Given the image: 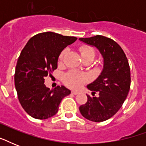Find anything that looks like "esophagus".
<instances>
[{
  "instance_id": "obj_1",
  "label": "esophagus",
  "mask_w": 146,
  "mask_h": 146,
  "mask_svg": "<svg viewBox=\"0 0 146 146\" xmlns=\"http://www.w3.org/2000/svg\"><path fill=\"white\" fill-rule=\"evenodd\" d=\"M71 93L73 94V95H78V94H79V92H77V91H72V92H71Z\"/></svg>"
}]
</instances>
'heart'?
Here are the masks:
<instances>
[{
    "instance_id": "1",
    "label": "heart",
    "mask_w": 146,
    "mask_h": 146,
    "mask_svg": "<svg viewBox=\"0 0 146 146\" xmlns=\"http://www.w3.org/2000/svg\"><path fill=\"white\" fill-rule=\"evenodd\" d=\"M81 55L83 59L86 58H92L94 60L96 57V51L94 50L92 48L86 45H83L80 49ZM66 50L64 49L59 56V62H61L64 55L66 54ZM88 80V77L84 73H81L80 71L75 70H71L64 75V81L65 84L67 86L73 88V89H77L82 86L85 82Z\"/></svg>"
}]
</instances>
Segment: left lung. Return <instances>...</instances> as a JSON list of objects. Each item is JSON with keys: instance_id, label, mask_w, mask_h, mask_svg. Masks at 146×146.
<instances>
[{"instance_id": "8db88e82", "label": "left lung", "mask_w": 146, "mask_h": 146, "mask_svg": "<svg viewBox=\"0 0 146 146\" xmlns=\"http://www.w3.org/2000/svg\"><path fill=\"white\" fill-rule=\"evenodd\" d=\"M80 41L95 47L104 60L103 70L99 76L87 88L98 97L87 95V102L80 107L85 118L93 122H102L113 117L122 107L130 88V69L121 47L109 38L96 35L81 38Z\"/></svg>"}]
</instances>
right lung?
<instances>
[{"label": "right lung", "mask_w": 146, "mask_h": 146, "mask_svg": "<svg viewBox=\"0 0 146 146\" xmlns=\"http://www.w3.org/2000/svg\"><path fill=\"white\" fill-rule=\"evenodd\" d=\"M77 38L47 32L29 40L17 60L15 87L23 108L35 119L44 120L55 115L59 104L70 90L64 86L50 90L44 77L57 67L61 51Z\"/></svg>", "instance_id": "1"}]
</instances>
